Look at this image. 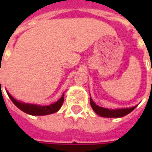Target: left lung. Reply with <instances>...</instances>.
<instances>
[{
  "label": "left lung",
  "mask_w": 152,
  "mask_h": 152,
  "mask_svg": "<svg viewBox=\"0 0 152 152\" xmlns=\"http://www.w3.org/2000/svg\"><path fill=\"white\" fill-rule=\"evenodd\" d=\"M90 105L92 107L93 110L94 111L96 114H98L102 117H109V118H119L123 117L129 113H130L133 110L137 107V106H134L132 107H126V108H118V109H108L103 108L99 105H96V103L93 99L90 98Z\"/></svg>",
  "instance_id": "1"
}]
</instances>
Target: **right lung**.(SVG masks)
Listing matches in <instances>:
<instances>
[{
	"label": "right lung",
	"instance_id": "obj_1",
	"mask_svg": "<svg viewBox=\"0 0 152 152\" xmlns=\"http://www.w3.org/2000/svg\"><path fill=\"white\" fill-rule=\"evenodd\" d=\"M0 86H1V80H0ZM7 94L10 97V99H11L13 103L15 104L17 107L20 109L27 114L31 115H45L53 114L57 112L63 105V101H64V93L63 94L62 97L60 98L57 102H53L52 104L48 106H41L37 105V104H31V103H25L21 101H18L17 99H15L11 94L6 90Z\"/></svg>",
	"mask_w": 152,
	"mask_h": 152
}]
</instances>
